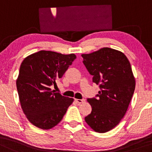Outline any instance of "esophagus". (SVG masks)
I'll use <instances>...</instances> for the list:
<instances>
[{
    "mask_svg": "<svg viewBox=\"0 0 152 152\" xmlns=\"http://www.w3.org/2000/svg\"><path fill=\"white\" fill-rule=\"evenodd\" d=\"M75 101L77 103L80 104L82 103H83V102L85 101V100H83V99H75Z\"/></svg>",
    "mask_w": 152,
    "mask_h": 152,
    "instance_id": "obj_1",
    "label": "esophagus"
}]
</instances>
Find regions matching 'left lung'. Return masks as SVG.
<instances>
[{
    "mask_svg": "<svg viewBox=\"0 0 152 152\" xmlns=\"http://www.w3.org/2000/svg\"><path fill=\"white\" fill-rule=\"evenodd\" d=\"M83 64L100 90L88 98L92 107L85 122L93 130L105 133L120 123L129 108L136 86L131 64L120 51L104 47L82 54Z\"/></svg>",
    "mask_w": 152,
    "mask_h": 152,
    "instance_id": "1",
    "label": "left lung"
}]
</instances>
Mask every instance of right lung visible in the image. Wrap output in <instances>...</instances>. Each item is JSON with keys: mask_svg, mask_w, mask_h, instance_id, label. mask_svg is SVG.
<instances>
[{"mask_svg": "<svg viewBox=\"0 0 152 152\" xmlns=\"http://www.w3.org/2000/svg\"><path fill=\"white\" fill-rule=\"evenodd\" d=\"M75 59L74 54L42 50L23 59L16 87L22 110L34 126L47 130L62 121L74 99L55 93L50 86L57 85Z\"/></svg>", "mask_w": 152, "mask_h": 152, "instance_id": "right-lung-1", "label": "right lung"}]
</instances>
